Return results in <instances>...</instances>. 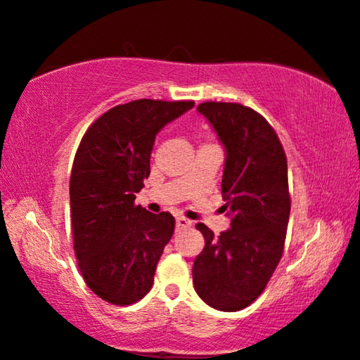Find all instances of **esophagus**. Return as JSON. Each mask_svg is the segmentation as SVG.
<instances>
[{
    "label": "esophagus",
    "mask_w": 360,
    "mask_h": 360,
    "mask_svg": "<svg viewBox=\"0 0 360 360\" xmlns=\"http://www.w3.org/2000/svg\"><path fill=\"white\" fill-rule=\"evenodd\" d=\"M191 225H192V221L184 219V217H178V219H176V231H181V230L189 229Z\"/></svg>",
    "instance_id": "esophagus-1"
}]
</instances>
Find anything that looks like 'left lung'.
I'll return each mask as SVG.
<instances>
[{
	"label": "left lung",
	"mask_w": 360,
	"mask_h": 360,
	"mask_svg": "<svg viewBox=\"0 0 360 360\" xmlns=\"http://www.w3.org/2000/svg\"><path fill=\"white\" fill-rule=\"evenodd\" d=\"M197 112L209 120L225 148L221 178L230 229L214 236L197 224L205 246L192 266L194 288L207 305L238 311L261 295L279 264L290 215L287 158L267 120L235 103H204Z\"/></svg>",
	"instance_id": "obj_1"
}]
</instances>
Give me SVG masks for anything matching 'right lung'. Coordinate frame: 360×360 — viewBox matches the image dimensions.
Wrapping results in <instances>:
<instances>
[{
	"label": "right lung",
	"instance_id": "add662e5",
	"mask_svg": "<svg viewBox=\"0 0 360 360\" xmlns=\"http://www.w3.org/2000/svg\"><path fill=\"white\" fill-rule=\"evenodd\" d=\"M192 101L139 99L115 105L86 131L75 156L70 207L75 252L88 287L114 305H130L153 285L174 231L169 212L135 205L150 176L155 139Z\"/></svg>",
	"mask_w": 360,
	"mask_h": 360
}]
</instances>
